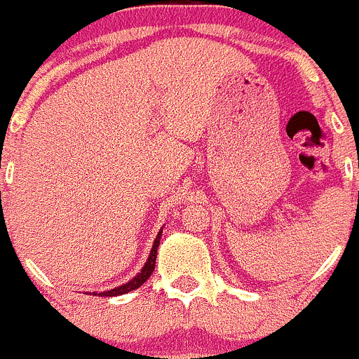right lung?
<instances>
[{"instance_id":"right-lung-1","label":"right lung","mask_w":359,"mask_h":359,"mask_svg":"<svg viewBox=\"0 0 359 359\" xmlns=\"http://www.w3.org/2000/svg\"><path fill=\"white\" fill-rule=\"evenodd\" d=\"M159 240H161V233H158L156 240H154V245H153V250H151L149 253V259H147L146 266L142 267V271H140L139 274H137L133 280H130L128 283L121 285V287H116L112 288V290H107V292H100L99 297H116V295H123V293H128L132 290H135V288H139L140 285H144L147 281V278L153 274L154 271V266H156V253H158V247H159ZM93 295H97L95 292H93Z\"/></svg>"}]
</instances>
